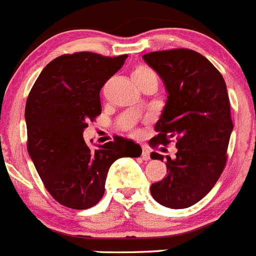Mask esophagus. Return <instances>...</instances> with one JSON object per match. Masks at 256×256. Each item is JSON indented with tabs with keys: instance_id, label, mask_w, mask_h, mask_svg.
Returning <instances> with one entry per match:
<instances>
[{
	"instance_id": "esophagus-1",
	"label": "esophagus",
	"mask_w": 256,
	"mask_h": 256,
	"mask_svg": "<svg viewBox=\"0 0 256 256\" xmlns=\"http://www.w3.org/2000/svg\"><path fill=\"white\" fill-rule=\"evenodd\" d=\"M142 157L144 158V160H150V150L147 146H143L142 147Z\"/></svg>"
}]
</instances>
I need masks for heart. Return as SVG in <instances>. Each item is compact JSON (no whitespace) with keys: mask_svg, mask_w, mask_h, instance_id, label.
Returning <instances> with one entry per match:
<instances>
[{"mask_svg":"<svg viewBox=\"0 0 256 256\" xmlns=\"http://www.w3.org/2000/svg\"><path fill=\"white\" fill-rule=\"evenodd\" d=\"M132 76L133 79H134V82H137L138 86L150 79H157L154 72L150 69H148V68L143 66V65H138V66H136L134 69H133Z\"/></svg>","mask_w":256,"mask_h":256,"instance_id":"obj_1","label":"heart"}]
</instances>
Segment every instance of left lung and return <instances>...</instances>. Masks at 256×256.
Wrapping results in <instances>:
<instances>
[{"label":"left lung","instance_id":"8db88e82","mask_svg":"<svg viewBox=\"0 0 256 256\" xmlns=\"http://www.w3.org/2000/svg\"><path fill=\"white\" fill-rule=\"evenodd\" d=\"M143 59L168 92L150 146H168L174 138L177 147L176 157H167V174L152 184L150 194L166 208H190L211 191L228 162L234 124L225 80L204 55L190 48L153 51ZM150 157L163 160L157 152Z\"/></svg>","mask_w":256,"mask_h":256}]
</instances>
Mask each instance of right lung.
<instances>
[{
	"mask_svg": "<svg viewBox=\"0 0 256 256\" xmlns=\"http://www.w3.org/2000/svg\"><path fill=\"white\" fill-rule=\"evenodd\" d=\"M126 58L64 54L46 65L28 93V154L45 188L62 206L93 208L106 191L112 163L142 154L140 146L119 136L96 150L82 138L88 123L102 114L100 89Z\"/></svg>",
	"mask_w": 256,
	"mask_h": 256,
	"instance_id": "obj_1",
	"label": "right lung"
}]
</instances>
